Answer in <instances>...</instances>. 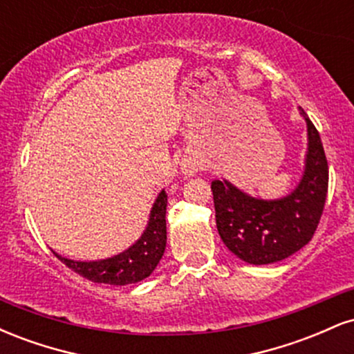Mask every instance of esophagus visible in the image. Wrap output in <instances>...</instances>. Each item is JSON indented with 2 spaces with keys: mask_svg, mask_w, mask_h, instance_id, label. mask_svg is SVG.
Returning <instances> with one entry per match:
<instances>
[{
  "mask_svg": "<svg viewBox=\"0 0 354 354\" xmlns=\"http://www.w3.org/2000/svg\"><path fill=\"white\" fill-rule=\"evenodd\" d=\"M181 169H183V173H185V174H194V173L198 171L196 165L191 163V161H188V163L183 165V166H181Z\"/></svg>",
  "mask_w": 354,
  "mask_h": 354,
  "instance_id": "esophagus-1",
  "label": "esophagus"
}]
</instances>
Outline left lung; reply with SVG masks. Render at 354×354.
Masks as SVG:
<instances>
[{
    "instance_id": "8db88e82",
    "label": "left lung",
    "mask_w": 354,
    "mask_h": 354,
    "mask_svg": "<svg viewBox=\"0 0 354 354\" xmlns=\"http://www.w3.org/2000/svg\"><path fill=\"white\" fill-rule=\"evenodd\" d=\"M308 151L298 186L279 200H259L228 180L211 183L216 228L231 253L250 265H270L311 241L328 193V161L318 129L301 109Z\"/></svg>"
}]
</instances>
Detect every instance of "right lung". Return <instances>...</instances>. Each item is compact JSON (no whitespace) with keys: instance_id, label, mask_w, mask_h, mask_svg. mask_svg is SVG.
<instances>
[{"instance_id":"1","label":"right lung","mask_w":354,"mask_h":354,"mask_svg":"<svg viewBox=\"0 0 354 354\" xmlns=\"http://www.w3.org/2000/svg\"><path fill=\"white\" fill-rule=\"evenodd\" d=\"M166 205L168 194L163 189L154 201L146 230L133 246L123 253L98 261H75L59 256L56 258L70 270L93 283H106L123 286L148 278L160 263L166 248Z\"/></svg>"}]
</instances>
